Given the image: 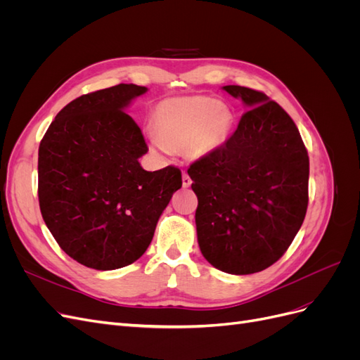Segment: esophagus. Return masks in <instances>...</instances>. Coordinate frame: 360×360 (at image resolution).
I'll return each instance as SVG.
<instances>
[{
  "instance_id": "esophagus-1",
  "label": "esophagus",
  "mask_w": 360,
  "mask_h": 360,
  "mask_svg": "<svg viewBox=\"0 0 360 360\" xmlns=\"http://www.w3.org/2000/svg\"><path fill=\"white\" fill-rule=\"evenodd\" d=\"M192 184V180L186 171H183V188H189Z\"/></svg>"
}]
</instances>
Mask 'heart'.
I'll return each mask as SVG.
<instances>
[{"label":"heart","mask_w":360,"mask_h":360,"mask_svg":"<svg viewBox=\"0 0 360 360\" xmlns=\"http://www.w3.org/2000/svg\"><path fill=\"white\" fill-rule=\"evenodd\" d=\"M233 123L230 108L212 97H174L156 106L158 135L151 136V144L162 151L184 148L192 158H204L225 144Z\"/></svg>","instance_id":"1"}]
</instances>
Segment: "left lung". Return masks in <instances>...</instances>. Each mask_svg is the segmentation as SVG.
<instances>
[{"label": "left lung", "mask_w": 360, "mask_h": 360, "mask_svg": "<svg viewBox=\"0 0 360 360\" xmlns=\"http://www.w3.org/2000/svg\"><path fill=\"white\" fill-rule=\"evenodd\" d=\"M224 90L246 110L236 132L188 169L198 197L201 254L225 274L250 275L285 254L308 209L309 158L297 126L263 91Z\"/></svg>", "instance_id": "left-lung-1"}]
</instances>
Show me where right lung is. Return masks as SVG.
Here are the masks:
<instances>
[{
    "mask_svg": "<svg viewBox=\"0 0 360 360\" xmlns=\"http://www.w3.org/2000/svg\"><path fill=\"white\" fill-rule=\"evenodd\" d=\"M146 86L118 84L84 94L57 114L39 147L40 212L60 248L96 270L143 255L181 171H146L148 147L124 110Z\"/></svg>",
    "mask_w": 360,
    "mask_h": 360,
    "instance_id": "right-lung-1",
    "label": "right lung"
}]
</instances>
